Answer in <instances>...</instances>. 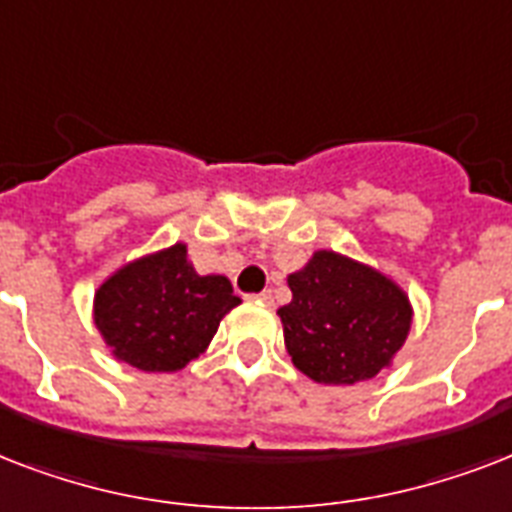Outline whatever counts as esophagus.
<instances>
[{
	"label": "esophagus",
	"instance_id": "obj_1",
	"mask_svg": "<svg viewBox=\"0 0 512 512\" xmlns=\"http://www.w3.org/2000/svg\"><path fill=\"white\" fill-rule=\"evenodd\" d=\"M253 299L259 301V304H267V307H272V293H269V291L259 293V296H253Z\"/></svg>",
	"mask_w": 512,
	"mask_h": 512
}]
</instances>
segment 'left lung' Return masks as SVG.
<instances>
[{"label":"left lung","instance_id":"8db88e82","mask_svg":"<svg viewBox=\"0 0 512 512\" xmlns=\"http://www.w3.org/2000/svg\"><path fill=\"white\" fill-rule=\"evenodd\" d=\"M277 310L293 366L318 384L374 379L406 344L414 307L390 275L336 251H315L288 275Z\"/></svg>","mask_w":512,"mask_h":512}]
</instances>
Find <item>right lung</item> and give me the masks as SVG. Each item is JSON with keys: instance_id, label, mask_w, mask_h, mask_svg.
I'll use <instances>...</instances> for the list:
<instances>
[{"instance_id": "add662e5", "label": "right lung", "mask_w": 512, "mask_h": 512, "mask_svg": "<svg viewBox=\"0 0 512 512\" xmlns=\"http://www.w3.org/2000/svg\"><path fill=\"white\" fill-rule=\"evenodd\" d=\"M237 304L229 277L200 275L176 243L106 277L95 288L93 323L120 363L173 374L208 350Z\"/></svg>"}]
</instances>
